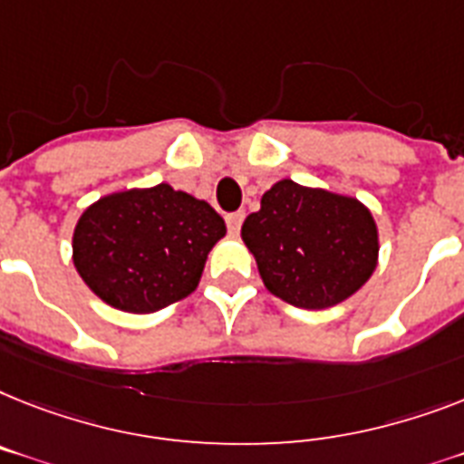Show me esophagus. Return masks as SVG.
<instances>
[{
	"label": "esophagus",
	"mask_w": 464,
	"mask_h": 464,
	"mask_svg": "<svg viewBox=\"0 0 464 464\" xmlns=\"http://www.w3.org/2000/svg\"><path fill=\"white\" fill-rule=\"evenodd\" d=\"M241 223H244V213H232V216H227V229H229V235L237 237L239 235V229H241Z\"/></svg>",
	"instance_id": "esophagus-1"
}]
</instances>
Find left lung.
Returning a JSON list of instances; mask_svg holds the SVG:
<instances>
[{"label": "left lung", "instance_id": "left-lung-1", "mask_svg": "<svg viewBox=\"0 0 464 464\" xmlns=\"http://www.w3.org/2000/svg\"><path fill=\"white\" fill-rule=\"evenodd\" d=\"M260 279L273 296L305 310L339 305L379 263V232L362 201L279 179L241 225Z\"/></svg>", "mask_w": 464, "mask_h": 464}]
</instances>
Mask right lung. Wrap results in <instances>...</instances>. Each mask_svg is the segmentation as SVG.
<instances>
[{
    "instance_id": "obj_1",
    "label": "right lung",
    "mask_w": 464,
    "mask_h": 464,
    "mask_svg": "<svg viewBox=\"0 0 464 464\" xmlns=\"http://www.w3.org/2000/svg\"><path fill=\"white\" fill-rule=\"evenodd\" d=\"M227 227L210 204L168 182L106 194L72 229V266L111 308L156 313L198 286Z\"/></svg>"
}]
</instances>
